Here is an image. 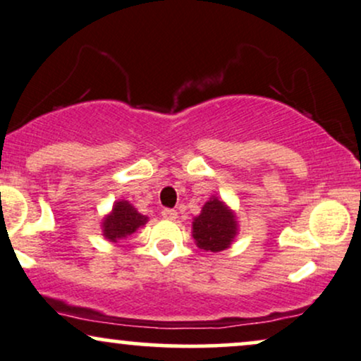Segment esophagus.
Here are the masks:
<instances>
[{
    "label": "esophagus",
    "mask_w": 361,
    "mask_h": 361,
    "mask_svg": "<svg viewBox=\"0 0 361 361\" xmlns=\"http://www.w3.org/2000/svg\"><path fill=\"white\" fill-rule=\"evenodd\" d=\"M161 216L165 218V220H176V218H178V213H176V209H171V208H163V209H161Z\"/></svg>",
    "instance_id": "esophagus-1"
}]
</instances>
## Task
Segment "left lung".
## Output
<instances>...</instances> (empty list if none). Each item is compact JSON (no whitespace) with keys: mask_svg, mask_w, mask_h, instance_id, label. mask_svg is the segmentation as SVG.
<instances>
[{"mask_svg":"<svg viewBox=\"0 0 361 361\" xmlns=\"http://www.w3.org/2000/svg\"><path fill=\"white\" fill-rule=\"evenodd\" d=\"M238 233L236 214L216 196L204 203L202 213L193 220V238L204 252H223Z\"/></svg>","mask_w":361,"mask_h":361,"instance_id":"left-lung-1","label":"left lung"}]
</instances>
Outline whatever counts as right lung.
I'll use <instances>...</instances> for the list:
<instances>
[{
  "label": "right lung",
  "instance_id": "add662e5",
  "mask_svg": "<svg viewBox=\"0 0 361 361\" xmlns=\"http://www.w3.org/2000/svg\"><path fill=\"white\" fill-rule=\"evenodd\" d=\"M148 221V216L138 213L133 204L126 200H120L113 204L111 213L104 218L102 223L103 236L113 243H118V240L126 238L131 233H135L140 226H143Z\"/></svg>",
  "mask_w": 361,
  "mask_h": 361
}]
</instances>
